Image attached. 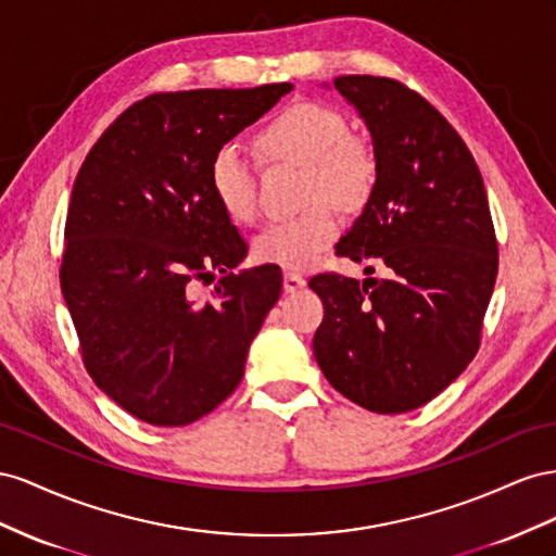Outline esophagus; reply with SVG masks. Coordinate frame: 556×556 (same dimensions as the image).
<instances>
[{
	"mask_svg": "<svg viewBox=\"0 0 556 556\" xmlns=\"http://www.w3.org/2000/svg\"><path fill=\"white\" fill-rule=\"evenodd\" d=\"M305 287V277L298 273H283V291L295 293Z\"/></svg>",
	"mask_w": 556,
	"mask_h": 556,
	"instance_id": "34e87169",
	"label": "esophagus"
}]
</instances>
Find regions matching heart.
<instances>
[{
  "mask_svg": "<svg viewBox=\"0 0 556 556\" xmlns=\"http://www.w3.org/2000/svg\"><path fill=\"white\" fill-rule=\"evenodd\" d=\"M267 161H291L305 167L303 212L269 220L253 237V256L281 267H307L338 237V212H358L370 202L379 157L368 139L349 132L340 111L319 102L283 106L258 132ZM210 188L232 220L249 224L258 214L256 172L240 144L224 141L207 167Z\"/></svg>",
  "mask_w": 556,
  "mask_h": 556,
  "instance_id": "1",
  "label": "heart"
}]
</instances>
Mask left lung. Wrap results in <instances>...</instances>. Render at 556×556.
<instances>
[{
	"label": "left lung",
	"mask_w": 556,
	"mask_h": 556,
	"mask_svg": "<svg viewBox=\"0 0 556 556\" xmlns=\"http://www.w3.org/2000/svg\"><path fill=\"white\" fill-rule=\"evenodd\" d=\"M336 88L379 157L375 193L336 253L389 277H312L324 303L312 346L344 399L399 415L433 401L478 354L498 242L480 167L431 102L387 76H338Z\"/></svg>",
	"instance_id": "8db88e82"
}]
</instances>
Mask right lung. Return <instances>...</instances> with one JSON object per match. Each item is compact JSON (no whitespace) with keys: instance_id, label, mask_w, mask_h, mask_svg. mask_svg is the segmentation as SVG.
I'll return each instance as SVG.
<instances>
[{"instance_id":"add662e5","label":"right lung","mask_w":556,"mask_h":556,"mask_svg":"<svg viewBox=\"0 0 556 556\" xmlns=\"http://www.w3.org/2000/svg\"><path fill=\"white\" fill-rule=\"evenodd\" d=\"M291 84L153 92L94 141L76 174L60 287L92 382L151 426L210 415L242 382L281 293L277 265L235 273L247 242L216 202V147ZM218 271L213 300L187 289Z\"/></svg>"}]
</instances>
